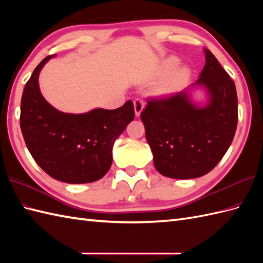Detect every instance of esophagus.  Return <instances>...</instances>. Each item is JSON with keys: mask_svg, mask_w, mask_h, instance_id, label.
<instances>
[{"mask_svg": "<svg viewBox=\"0 0 263 263\" xmlns=\"http://www.w3.org/2000/svg\"><path fill=\"white\" fill-rule=\"evenodd\" d=\"M133 104H135V111H136V115L139 116L140 115V113L142 111L143 107H144V102L143 99L141 98H137L135 99V102H133Z\"/></svg>", "mask_w": 263, "mask_h": 263, "instance_id": "1", "label": "esophagus"}]
</instances>
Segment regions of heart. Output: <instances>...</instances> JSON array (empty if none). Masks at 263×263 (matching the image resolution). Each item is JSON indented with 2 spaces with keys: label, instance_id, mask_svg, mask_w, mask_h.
I'll list each match as a JSON object with an SVG mask.
<instances>
[{
  "label": "heart",
  "instance_id": "1",
  "mask_svg": "<svg viewBox=\"0 0 263 263\" xmlns=\"http://www.w3.org/2000/svg\"><path fill=\"white\" fill-rule=\"evenodd\" d=\"M180 64V60L174 58V57H171V58H167L164 62L163 65H161L160 68V74L161 76H168L171 74L172 72H174L175 69ZM189 78V70L186 68H181L178 69L174 74H173L168 81L165 83L164 86V91H173L175 90L176 88H178L180 86H182L184 81H185Z\"/></svg>",
  "mask_w": 263,
  "mask_h": 263
}]
</instances>
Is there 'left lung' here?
<instances>
[{
    "label": "left lung",
    "mask_w": 263,
    "mask_h": 263,
    "mask_svg": "<svg viewBox=\"0 0 263 263\" xmlns=\"http://www.w3.org/2000/svg\"><path fill=\"white\" fill-rule=\"evenodd\" d=\"M197 85L209 92L205 107L194 106L182 91L149 98L141 111L154 165L164 176L183 180L205 175L224 157L235 136V83L209 49Z\"/></svg>",
    "instance_id": "8db88e82"
}]
</instances>
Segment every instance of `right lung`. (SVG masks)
Masks as SVG:
<instances>
[{
  "instance_id": "1",
  "label": "right lung",
  "mask_w": 263,
  "mask_h": 263,
  "mask_svg": "<svg viewBox=\"0 0 263 263\" xmlns=\"http://www.w3.org/2000/svg\"><path fill=\"white\" fill-rule=\"evenodd\" d=\"M44 59L27 81L21 98L20 127L26 146L41 168L55 180L91 183L111 165L115 140L135 119L131 100L116 109L96 108L85 114L55 109L42 96L38 76Z\"/></svg>"
}]
</instances>
